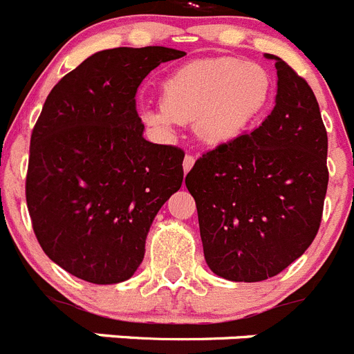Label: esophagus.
Segmentation results:
<instances>
[{
	"instance_id": "34e87169",
	"label": "esophagus",
	"mask_w": 354,
	"mask_h": 354,
	"mask_svg": "<svg viewBox=\"0 0 354 354\" xmlns=\"http://www.w3.org/2000/svg\"><path fill=\"white\" fill-rule=\"evenodd\" d=\"M193 165H195V156L193 154H186L184 156V161H183V168H184V171H189L193 168Z\"/></svg>"
}]
</instances>
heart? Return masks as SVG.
Wrapping results in <instances>:
<instances>
[{"label":"heart","mask_w":354,"mask_h":354,"mask_svg":"<svg viewBox=\"0 0 354 354\" xmlns=\"http://www.w3.org/2000/svg\"><path fill=\"white\" fill-rule=\"evenodd\" d=\"M273 95L270 72L253 62L220 56L186 64L161 84V104H142L147 126L171 133L193 122L200 140L221 145L239 138L262 117Z\"/></svg>","instance_id":"obj_1"}]
</instances>
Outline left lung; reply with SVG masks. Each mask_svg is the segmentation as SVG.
Here are the masks:
<instances>
[{
  "mask_svg": "<svg viewBox=\"0 0 354 354\" xmlns=\"http://www.w3.org/2000/svg\"><path fill=\"white\" fill-rule=\"evenodd\" d=\"M274 108L257 129L196 159L186 187L205 262L232 282H261L312 245L328 187V134L317 99L282 58Z\"/></svg>",
  "mask_w": 354,
  "mask_h": 354,
  "instance_id": "obj_1",
  "label": "left lung"
}]
</instances>
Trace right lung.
Listing matches in <instances>:
<instances>
[{"mask_svg": "<svg viewBox=\"0 0 354 354\" xmlns=\"http://www.w3.org/2000/svg\"><path fill=\"white\" fill-rule=\"evenodd\" d=\"M177 49H104L55 84L30 142L26 204L44 253L109 286L134 274L162 204L179 192L184 152L143 138L142 81Z\"/></svg>", "mask_w": 354, "mask_h": 354, "instance_id": "1", "label": "right lung"}]
</instances>
